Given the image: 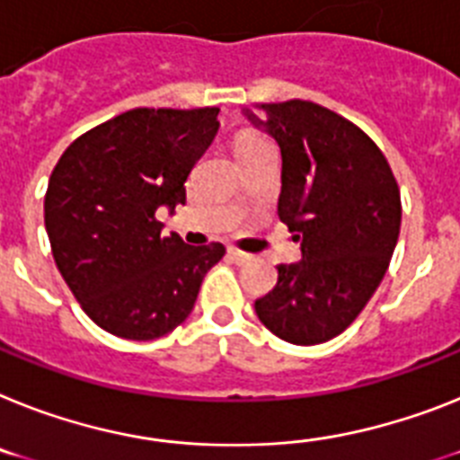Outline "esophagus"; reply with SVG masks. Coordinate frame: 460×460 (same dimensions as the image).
<instances>
[{"label": "esophagus", "mask_w": 460, "mask_h": 460, "mask_svg": "<svg viewBox=\"0 0 460 460\" xmlns=\"http://www.w3.org/2000/svg\"><path fill=\"white\" fill-rule=\"evenodd\" d=\"M229 257L236 261V264H248V261H252V254L243 252V250L238 248H229Z\"/></svg>", "instance_id": "1"}]
</instances>
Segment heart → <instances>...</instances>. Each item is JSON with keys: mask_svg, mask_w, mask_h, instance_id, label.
I'll return each mask as SVG.
<instances>
[{"mask_svg": "<svg viewBox=\"0 0 460 460\" xmlns=\"http://www.w3.org/2000/svg\"><path fill=\"white\" fill-rule=\"evenodd\" d=\"M266 145H271V142L266 140V137H261L260 133H250V130H245V133H241L236 137V154L241 156V154L254 152V149H261V146Z\"/></svg>", "mask_w": 460, "mask_h": 460, "instance_id": "obj_1", "label": "heart"}]
</instances>
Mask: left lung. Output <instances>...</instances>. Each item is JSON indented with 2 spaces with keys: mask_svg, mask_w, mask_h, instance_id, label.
<instances>
[{
  "mask_svg": "<svg viewBox=\"0 0 460 460\" xmlns=\"http://www.w3.org/2000/svg\"><path fill=\"white\" fill-rule=\"evenodd\" d=\"M283 156L280 222L302 241V261L278 266L254 302L283 341L314 346L341 334L367 306L400 236V187L376 142L311 100L254 105Z\"/></svg>",
  "mask_w": 460,
  "mask_h": 460,
  "instance_id": "1",
  "label": "left lung"
}]
</instances>
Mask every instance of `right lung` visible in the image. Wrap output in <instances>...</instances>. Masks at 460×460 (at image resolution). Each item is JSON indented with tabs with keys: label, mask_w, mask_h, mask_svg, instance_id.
I'll return each mask as SVG.
<instances>
[{
	"label": "right lung",
	"mask_w": 460,
	"mask_h": 460,
	"mask_svg": "<svg viewBox=\"0 0 460 460\" xmlns=\"http://www.w3.org/2000/svg\"><path fill=\"white\" fill-rule=\"evenodd\" d=\"M217 107H137L79 135L58 158L44 199L58 271L88 318L133 341L182 325L222 243L164 236L161 206L187 200L189 172L217 133Z\"/></svg>",
	"instance_id": "obj_1"
}]
</instances>
